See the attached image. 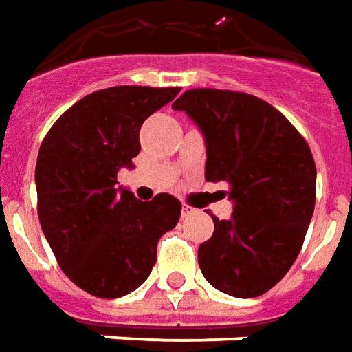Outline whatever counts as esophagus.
Instances as JSON below:
<instances>
[{
	"mask_svg": "<svg viewBox=\"0 0 352 352\" xmlns=\"http://www.w3.org/2000/svg\"><path fill=\"white\" fill-rule=\"evenodd\" d=\"M195 212V208L190 207V205H182V217H190Z\"/></svg>",
	"mask_w": 352,
	"mask_h": 352,
	"instance_id": "1",
	"label": "esophagus"
}]
</instances>
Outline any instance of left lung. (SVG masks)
Returning a JSON list of instances; mask_svg holds the SVG:
<instances>
[{
	"label": "left lung",
	"mask_w": 352,
	"mask_h": 352,
	"mask_svg": "<svg viewBox=\"0 0 352 352\" xmlns=\"http://www.w3.org/2000/svg\"><path fill=\"white\" fill-rule=\"evenodd\" d=\"M172 107L199 124L207 142L208 182H226L234 214L214 220L199 245L207 282L232 297H258L295 263L316 201V164L307 140L256 96L193 88Z\"/></svg>",
	"instance_id": "8db88e82"
}]
</instances>
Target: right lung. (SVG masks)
<instances>
[{
  "mask_svg": "<svg viewBox=\"0 0 352 352\" xmlns=\"http://www.w3.org/2000/svg\"><path fill=\"white\" fill-rule=\"evenodd\" d=\"M180 88L115 86L88 94L55 120L36 162L38 217L60 270L94 297L138 289L157 263V243L178 224L182 203L116 188L138 157L140 128Z\"/></svg>",
  "mask_w": 352,
  "mask_h": 352,
  "instance_id": "right-lung-1",
  "label": "right lung"
}]
</instances>
